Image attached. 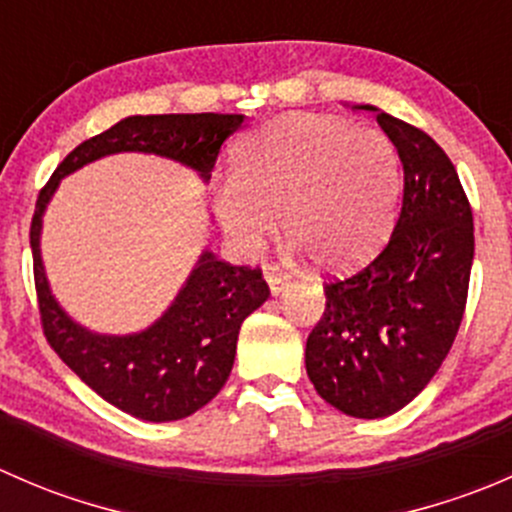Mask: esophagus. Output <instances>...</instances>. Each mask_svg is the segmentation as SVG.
<instances>
[{"label": "esophagus", "instance_id": "34e87169", "mask_svg": "<svg viewBox=\"0 0 512 512\" xmlns=\"http://www.w3.org/2000/svg\"><path fill=\"white\" fill-rule=\"evenodd\" d=\"M265 280H267V285H270V292L272 294H280L282 289L289 285L287 275H282V272L277 270V267H270V270L265 272Z\"/></svg>", "mask_w": 512, "mask_h": 512}]
</instances>
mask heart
<instances>
[{"instance_id":"obj_1","label":"heart","mask_w":512,"mask_h":512,"mask_svg":"<svg viewBox=\"0 0 512 512\" xmlns=\"http://www.w3.org/2000/svg\"><path fill=\"white\" fill-rule=\"evenodd\" d=\"M399 195V153L384 133L337 116L287 113L237 146L213 208L242 252L275 232L277 215L294 250L344 270L386 240Z\"/></svg>"}]
</instances>
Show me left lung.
Listing matches in <instances>:
<instances>
[{
  "label": "left lung",
  "mask_w": 512,
  "mask_h": 512,
  "mask_svg": "<svg viewBox=\"0 0 512 512\" xmlns=\"http://www.w3.org/2000/svg\"><path fill=\"white\" fill-rule=\"evenodd\" d=\"M404 165V203L374 262L324 287L327 307L307 337L304 364L317 394L342 414L384 418L414 401L466 312L473 213L451 158L428 133L376 106Z\"/></svg>",
  "instance_id": "1"
}]
</instances>
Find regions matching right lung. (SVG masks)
Wrapping results in <instances>:
<instances>
[{"mask_svg":"<svg viewBox=\"0 0 512 512\" xmlns=\"http://www.w3.org/2000/svg\"><path fill=\"white\" fill-rule=\"evenodd\" d=\"M240 113L128 116L76 146L41 188L29 230L34 285L46 342L101 399L143 421H178L218 396L232 371L237 334L270 287L260 267H235L205 250L163 317L136 334H96L54 299L41 262V218L61 178L113 153H156L198 170L203 180L220 146L242 126Z\"/></svg>","mask_w":512,"mask_h":512,"instance_id":"obj_1","label":"right lung"}]
</instances>
